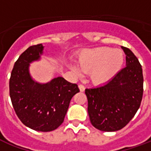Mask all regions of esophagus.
Masks as SVG:
<instances>
[{
	"mask_svg": "<svg viewBox=\"0 0 151 151\" xmlns=\"http://www.w3.org/2000/svg\"><path fill=\"white\" fill-rule=\"evenodd\" d=\"M79 87V90H80V91L81 92H83L84 91H85V86L83 85H82V84H80V85L78 86Z\"/></svg>",
	"mask_w": 151,
	"mask_h": 151,
	"instance_id": "esophagus-1",
	"label": "esophagus"
}]
</instances>
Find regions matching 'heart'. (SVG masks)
Instances as JSON below:
<instances>
[{
	"instance_id": "obj_1",
	"label": "heart",
	"mask_w": 151,
	"mask_h": 151,
	"mask_svg": "<svg viewBox=\"0 0 151 151\" xmlns=\"http://www.w3.org/2000/svg\"><path fill=\"white\" fill-rule=\"evenodd\" d=\"M124 61L123 52L108 47H100L83 51L79 55L78 65H71L77 74L90 73V78L95 84L109 82L119 73Z\"/></svg>"
}]
</instances>
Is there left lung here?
Wrapping results in <instances>:
<instances>
[{
  "instance_id": "obj_1",
  "label": "left lung",
  "mask_w": 151,
  "mask_h": 151,
  "mask_svg": "<svg viewBox=\"0 0 151 151\" xmlns=\"http://www.w3.org/2000/svg\"><path fill=\"white\" fill-rule=\"evenodd\" d=\"M121 48L126 56V66L107 83L85 91L92 125L105 132H115L125 126L142 99V65L131 50Z\"/></svg>"
}]
</instances>
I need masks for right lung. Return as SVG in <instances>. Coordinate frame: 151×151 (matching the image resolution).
Returning a JSON list of instances; mask_svg holds the SVG:
<instances>
[{"instance_id":"add662e5","label":"right lung","mask_w":151,"mask_h":151,"mask_svg":"<svg viewBox=\"0 0 151 151\" xmlns=\"http://www.w3.org/2000/svg\"><path fill=\"white\" fill-rule=\"evenodd\" d=\"M43 47L42 43L29 47L18 57L9 79V95L15 112L26 126L50 132L63 123L70 100L79 89L62 77L47 83L32 78L30 64L40 60Z\"/></svg>"}]
</instances>
